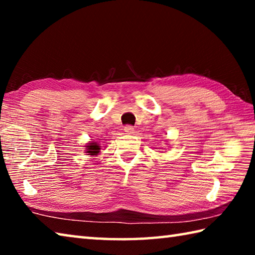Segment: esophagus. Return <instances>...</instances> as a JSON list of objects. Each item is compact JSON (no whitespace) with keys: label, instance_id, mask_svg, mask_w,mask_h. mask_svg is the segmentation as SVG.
Returning a JSON list of instances; mask_svg holds the SVG:
<instances>
[{"label":"esophagus","instance_id":"obj_1","mask_svg":"<svg viewBox=\"0 0 255 255\" xmlns=\"http://www.w3.org/2000/svg\"><path fill=\"white\" fill-rule=\"evenodd\" d=\"M124 130L126 133H132L133 132V127L130 126V125H127V126H125Z\"/></svg>","mask_w":255,"mask_h":255}]
</instances>
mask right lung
Here are the masks:
<instances>
[{"mask_svg":"<svg viewBox=\"0 0 255 255\" xmlns=\"http://www.w3.org/2000/svg\"><path fill=\"white\" fill-rule=\"evenodd\" d=\"M85 153H88V155H92V156H94V155H98L100 153V146H99V144L96 143V141H91V143H89L88 146H85Z\"/></svg>","mask_w":255,"mask_h":255,"instance_id":"1","label":"right lung"}]
</instances>
